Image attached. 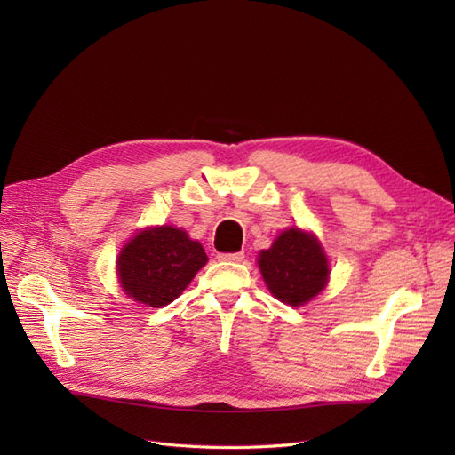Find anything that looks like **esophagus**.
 <instances>
[{
	"label": "esophagus",
	"instance_id": "34e87169",
	"mask_svg": "<svg viewBox=\"0 0 455 455\" xmlns=\"http://www.w3.org/2000/svg\"><path fill=\"white\" fill-rule=\"evenodd\" d=\"M244 258V252H226V254H218L220 261H241Z\"/></svg>",
	"mask_w": 455,
	"mask_h": 455
}]
</instances>
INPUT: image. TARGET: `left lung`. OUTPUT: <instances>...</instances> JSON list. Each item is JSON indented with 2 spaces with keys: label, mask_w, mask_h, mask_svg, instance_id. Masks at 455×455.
<instances>
[{
  "label": "left lung",
  "mask_w": 455,
  "mask_h": 455,
  "mask_svg": "<svg viewBox=\"0 0 455 455\" xmlns=\"http://www.w3.org/2000/svg\"><path fill=\"white\" fill-rule=\"evenodd\" d=\"M258 266L269 292L283 304L306 306L328 283V258L313 233L299 228L283 231L271 249L261 251Z\"/></svg>",
  "instance_id": "8db88e82"
}]
</instances>
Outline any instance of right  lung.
I'll return each mask as SVG.
<instances>
[{"label": "right lung", "mask_w": 455, "mask_h": 455, "mask_svg": "<svg viewBox=\"0 0 455 455\" xmlns=\"http://www.w3.org/2000/svg\"><path fill=\"white\" fill-rule=\"evenodd\" d=\"M199 241L184 229L157 226L142 229L123 246L117 258L121 288L149 307L169 306L206 264Z\"/></svg>", "instance_id": "1"}]
</instances>
